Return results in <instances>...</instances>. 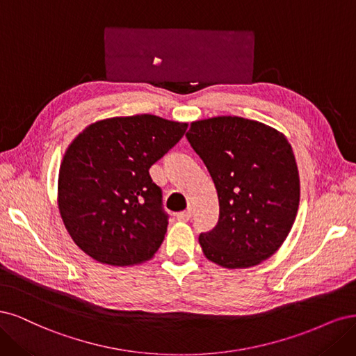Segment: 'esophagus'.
I'll return each mask as SVG.
<instances>
[{
  "label": "esophagus",
  "mask_w": 356,
  "mask_h": 356,
  "mask_svg": "<svg viewBox=\"0 0 356 356\" xmlns=\"http://www.w3.org/2000/svg\"><path fill=\"white\" fill-rule=\"evenodd\" d=\"M176 217H177V220H180V222H188V220H191V219H192V209H188V210H185V211L177 213Z\"/></svg>",
  "instance_id": "1"
}]
</instances>
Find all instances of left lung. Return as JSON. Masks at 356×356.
<instances>
[{"instance_id":"left-lung-1","label":"left lung","mask_w":356,"mask_h":356,"mask_svg":"<svg viewBox=\"0 0 356 356\" xmlns=\"http://www.w3.org/2000/svg\"><path fill=\"white\" fill-rule=\"evenodd\" d=\"M186 137L219 198V222L198 239L204 256L243 269L277 253L300 201L299 170L286 137L241 117L193 121Z\"/></svg>"}]
</instances>
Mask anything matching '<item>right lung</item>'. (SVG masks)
Here are the masks:
<instances>
[{"instance_id":"1","label":"right lung","mask_w":356,"mask_h":356,"mask_svg":"<svg viewBox=\"0 0 356 356\" xmlns=\"http://www.w3.org/2000/svg\"><path fill=\"white\" fill-rule=\"evenodd\" d=\"M186 129V122L149 113L113 117L90 124L67 146L57 204L66 231L86 254L112 266L154 257L168 216L149 168Z\"/></svg>"}]
</instances>
